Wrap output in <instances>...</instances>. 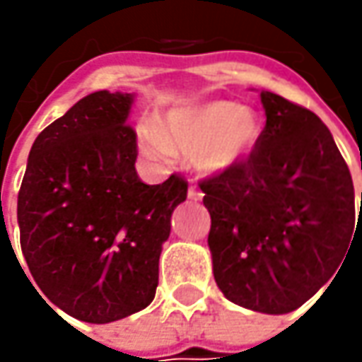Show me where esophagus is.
<instances>
[{
	"label": "esophagus",
	"instance_id": "1",
	"mask_svg": "<svg viewBox=\"0 0 362 362\" xmlns=\"http://www.w3.org/2000/svg\"><path fill=\"white\" fill-rule=\"evenodd\" d=\"M187 197L191 199V202H199L203 197V193L199 191V189L195 187V185H189V191H187Z\"/></svg>",
	"mask_w": 362,
	"mask_h": 362
}]
</instances>
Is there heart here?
<instances>
[{"instance_id": "obj_1", "label": "heart", "mask_w": 362, "mask_h": 362, "mask_svg": "<svg viewBox=\"0 0 362 362\" xmlns=\"http://www.w3.org/2000/svg\"><path fill=\"white\" fill-rule=\"evenodd\" d=\"M262 122L252 108L231 100H207L169 110L159 127L141 124L139 141L148 159L187 155L207 175L230 171L259 143Z\"/></svg>"}]
</instances>
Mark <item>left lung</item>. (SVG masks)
I'll return each instance as SVG.
<instances>
[{
  "label": "left lung",
  "mask_w": 362,
  "mask_h": 362,
  "mask_svg": "<svg viewBox=\"0 0 362 362\" xmlns=\"http://www.w3.org/2000/svg\"><path fill=\"white\" fill-rule=\"evenodd\" d=\"M259 98L266 127L254 153L199 187L223 296L247 310L286 314L346 262L355 242V187L322 120L274 92L262 90Z\"/></svg>",
  "instance_id": "1"
}]
</instances>
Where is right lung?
I'll list each match as a JSON object with an SVG mask.
<instances>
[{"instance_id":"right-lung-1","label":"right lung","mask_w":362,"mask_h":362,"mask_svg":"<svg viewBox=\"0 0 362 362\" xmlns=\"http://www.w3.org/2000/svg\"><path fill=\"white\" fill-rule=\"evenodd\" d=\"M132 100L127 92H92L46 127L18 195L21 254L35 284L92 325L153 302L171 216L187 199L179 175L160 185L139 179L136 132L127 124Z\"/></svg>"}]
</instances>
